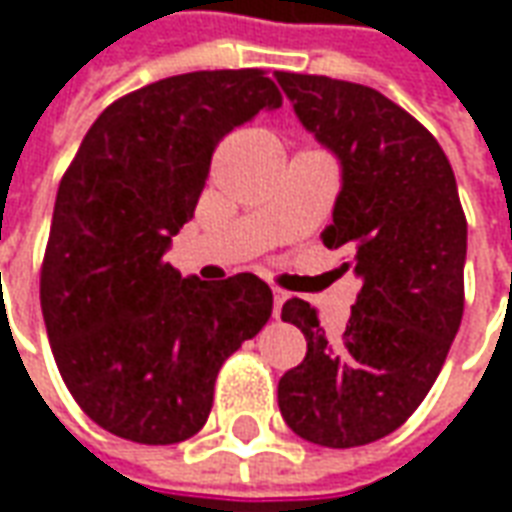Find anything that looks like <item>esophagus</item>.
Returning a JSON list of instances; mask_svg holds the SVG:
<instances>
[{"label":"esophagus","mask_w":512,"mask_h":512,"mask_svg":"<svg viewBox=\"0 0 512 512\" xmlns=\"http://www.w3.org/2000/svg\"><path fill=\"white\" fill-rule=\"evenodd\" d=\"M288 299V293L285 290L274 288V318H279V312H282V304Z\"/></svg>","instance_id":"1"}]
</instances>
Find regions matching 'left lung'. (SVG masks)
Listing matches in <instances>:
<instances>
[{
    "instance_id": "left-lung-1",
    "label": "left lung",
    "mask_w": 512,
    "mask_h": 512,
    "mask_svg": "<svg viewBox=\"0 0 512 512\" xmlns=\"http://www.w3.org/2000/svg\"><path fill=\"white\" fill-rule=\"evenodd\" d=\"M299 123L340 164L329 249L362 279L343 337L304 299L282 304L307 356L279 378L288 428L321 447L389 436L425 400L463 318L466 216L441 145L373 87L277 71Z\"/></svg>"
}]
</instances>
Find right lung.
<instances>
[{"instance_id":"right-lung-1","label":"right lung","mask_w":512,"mask_h":512,"mask_svg":"<svg viewBox=\"0 0 512 512\" xmlns=\"http://www.w3.org/2000/svg\"><path fill=\"white\" fill-rule=\"evenodd\" d=\"M279 106L255 68L169 76L106 106L62 178L43 321L73 400L120 439L194 436L224 359L271 318L274 296L255 274L202 282L164 255L194 216L219 139Z\"/></svg>"}]
</instances>
